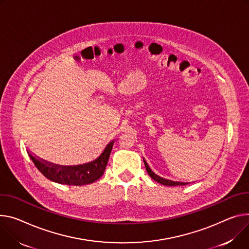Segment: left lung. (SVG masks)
Instances as JSON below:
<instances>
[{
  "instance_id": "8db88e82",
  "label": "left lung",
  "mask_w": 249,
  "mask_h": 249,
  "mask_svg": "<svg viewBox=\"0 0 249 249\" xmlns=\"http://www.w3.org/2000/svg\"><path fill=\"white\" fill-rule=\"evenodd\" d=\"M143 160H144V164H145V167H146V170H147L149 176H150L154 180H156V182L160 183L161 185H164V186H173V187H175V186H184V185H187V184H188V183H183V182H175V180L168 179V178H162V177H160V176H158L157 174H155V173L151 170V168L148 166V164H147V162L145 161V159H143Z\"/></svg>"
}]
</instances>
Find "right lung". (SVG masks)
<instances>
[{
  "label": "right lung",
  "instance_id": "obj_1",
  "mask_svg": "<svg viewBox=\"0 0 249 249\" xmlns=\"http://www.w3.org/2000/svg\"><path fill=\"white\" fill-rule=\"evenodd\" d=\"M113 144L114 141H111L94 161L78 166L53 165L42 162L30 152L28 153L37 170L47 178L61 185L83 186L94 183L104 174Z\"/></svg>",
  "mask_w": 249,
  "mask_h": 249
}]
</instances>
